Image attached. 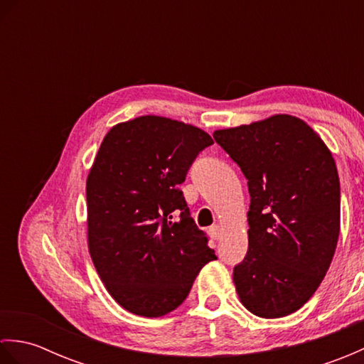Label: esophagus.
Returning a JSON list of instances; mask_svg holds the SVG:
<instances>
[{
  "instance_id": "1",
  "label": "esophagus",
  "mask_w": 364,
  "mask_h": 364,
  "mask_svg": "<svg viewBox=\"0 0 364 364\" xmlns=\"http://www.w3.org/2000/svg\"><path fill=\"white\" fill-rule=\"evenodd\" d=\"M210 236H211L213 239H215V241H218V239H220V236H222L220 227H219V225H213V227L210 228Z\"/></svg>"
}]
</instances>
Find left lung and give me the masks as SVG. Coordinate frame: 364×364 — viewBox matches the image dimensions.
<instances>
[{
	"instance_id": "8db88e82",
	"label": "left lung",
	"mask_w": 364,
	"mask_h": 364,
	"mask_svg": "<svg viewBox=\"0 0 364 364\" xmlns=\"http://www.w3.org/2000/svg\"><path fill=\"white\" fill-rule=\"evenodd\" d=\"M213 136L241 167L250 194L236 292L255 316L283 318L311 299L333 259L341 218L335 159L318 133L288 114Z\"/></svg>"
}]
</instances>
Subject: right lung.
<instances>
[{
  "instance_id": "1",
  "label": "right lung",
  "mask_w": 364,
  "mask_h": 364,
  "mask_svg": "<svg viewBox=\"0 0 364 364\" xmlns=\"http://www.w3.org/2000/svg\"><path fill=\"white\" fill-rule=\"evenodd\" d=\"M213 144L197 127L142 115L112 127L100 145L86 183L89 253L129 313L173 311L200 269L218 259L180 191L197 154Z\"/></svg>"
}]
</instances>
